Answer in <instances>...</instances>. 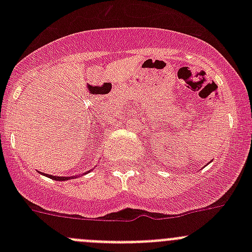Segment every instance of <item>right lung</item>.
I'll list each match as a JSON object with an SVG mask.
<instances>
[{"label":"right lung","instance_id":"obj_1","mask_svg":"<svg viewBox=\"0 0 252 252\" xmlns=\"http://www.w3.org/2000/svg\"><path fill=\"white\" fill-rule=\"evenodd\" d=\"M90 172V171H89ZM44 174V173H42ZM46 175V177L51 178V179L53 180H57V182H64V180H68V179H74V178H77V175H74V177H56V175H50V174H44Z\"/></svg>","mask_w":252,"mask_h":252}]
</instances>
